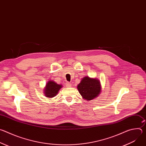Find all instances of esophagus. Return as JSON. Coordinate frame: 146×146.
<instances>
[{
    "label": "esophagus",
    "mask_w": 146,
    "mask_h": 146,
    "mask_svg": "<svg viewBox=\"0 0 146 146\" xmlns=\"http://www.w3.org/2000/svg\"><path fill=\"white\" fill-rule=\"evenodd\" d=\"M66 87H71L72 84H71V83H70V82H67L66 83Z\"/></svg>",
    "instance_id": "esophagus-1"
}]
</instances>
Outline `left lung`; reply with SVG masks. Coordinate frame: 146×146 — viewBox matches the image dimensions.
<instances>
[{"mask_svg":"<svg viewBox=\"0 0 146 146\" xmlns=\"http://www.w3.org/2000/svg\"><path fill=\"white\" fill-rule=\"evenodd\" d=\"M100 88L99 80L88 77L83 78L77 86L80 95L87 100H91L98 96L100 92Z\"/></svg>","mask_w":146,"mask_h":146,"instance_id":"8db88e82","label":"left lung"}]
</instances>
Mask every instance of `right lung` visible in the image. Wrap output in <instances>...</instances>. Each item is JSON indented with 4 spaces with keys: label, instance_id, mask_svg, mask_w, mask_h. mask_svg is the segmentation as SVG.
<instances>
[{
    "label": "right lung",
    "instance_id": "obj_1",
    "mask_svg": "<svg viewBox=\"0 0 146 146\" xmlns=\"http://www.w3.org/2000/svg\"><path fill=\"white\" fill-rule=\"evenodd\" d=\"M62 85L56 84L52 81H49L46 84L44 94L48 98H53L56 95L59 90L62 88Z\"/></svg>",
    "mask_w": 146,
    "mask_h": 146
}]
</instances>
